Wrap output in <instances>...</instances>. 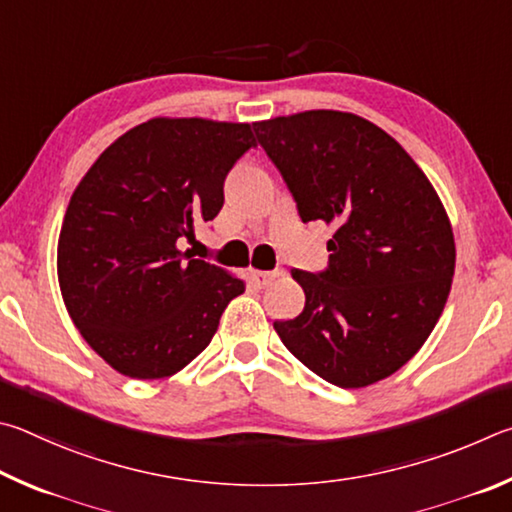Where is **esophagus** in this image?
<instances>
[{
  "mask_svg": "<svg viewBox=\"0 0 512 512\" xmlns=\"http://www.w3.org/2000/svg\"><path fill=\"white\" fill-rule=\"evenodd\" d=\"M281 272L279 270H274V272H263V270H254L251 272V283L256 285V288H265L267 283H270L272 279H276V276H279Z\"/></svg>",
  "mask_w": 512,
  "mask_h": 512,
  "instance_id": "esophagus-1",
  "label": "esophagus"
}]
</instances>
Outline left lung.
Returning a JSON list of instances; mask_svg holds the SVG:
<instances>
[{
  "instance_id": "obj_1",
  "label": "left lung",
  "mask_w": 512,
  "mask_h": 512,
  "mask_svg": "<svg viewBox=\"0 0 512 512\" xmlns=\"http://www.w3.org/2000/svg\"><path fill=\"white\" fill-rule=\"evenodd\" d=\"M254 130L301 220L335 229L324 272L292 270L306 308L274 330L335 387L389 378L427 342L452 288L456 247L441 197L391 134L357 114L310 110Z\"/></svg>"
}]
</instances>
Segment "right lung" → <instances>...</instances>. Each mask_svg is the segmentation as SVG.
<instances>
[{
  "label": "right lung",
  "mask_w": 512,
  "mask_h": 512,
  "mask_svg": "<svg viewBox=\"0 0 512 512\" xmlns=\"http://www.w3.org/2000/svg\"><path fill=\"white\" fill-rule=\"evenodd\" d=\"M256 146L249 123L157 116L101 152L71 195L58 283L71 321L128 378L182 371L245 281L179 242L224 204V177Z\"/></svg>",
  "instance_id": "right-lung-1"
}]
</instances>
